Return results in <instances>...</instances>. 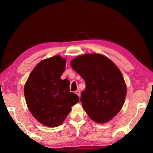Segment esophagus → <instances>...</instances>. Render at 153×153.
Masks as SVG:
<instances>
[{
  "label": "esophagus",
  "mask_w": 153,
  "mask_h": 153,
  "mask_svg": "<svg viewBox=\"0 0 153 153\" xmlns=\"http://www.w3.org/2000/svg\"><path fill=\"white\" fill-rule=\"evenodd\" d=\"M75 93H76V95L79 96V97H80V91H79V90L78 91H75Z\"/></svg>",
  "instance_id": "esophagus-1"
}]
</instances>
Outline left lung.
<instances>
[{"instance_id": "1", "label": "left lung", "mask_w": 153, "mask_h": 153, "mask_svg": "<svg viewBox=\"0 0 153 153\" xmlns=\"http://www.w3.org/2000/svg\"><path fill=\"white\" fill-rule=\"evenodd\" d=\"M70 64L85 81L81 101L88 116L101 124L111 120L122 108L127 94L126 84L118 67L98 53L77 56Z\"/></svg>"}]
</instances>
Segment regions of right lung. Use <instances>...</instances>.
<instances>
[{
    "mask_svg": "<svg viewBox=\"0 0 153 153\" xmlns=\"http://www.w3.org/2000/svg\"><path fill=\"white\" fill-rule=\"evenodd\" d=\"M66 60L55 56L39 62L24 85L27 106L33 117L47 127L59 126L79 98L70 92V81L60 76Z\"/></svg>",
    "mask_w": 153,
    "mask_h": 153,
    "instance_id": "1",
    "label": "right lung"
}]
</instances>
